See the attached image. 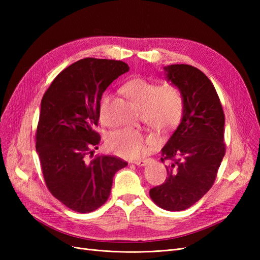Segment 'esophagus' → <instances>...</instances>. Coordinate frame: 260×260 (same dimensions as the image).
Returning a JSON list of instances; mask_svg holds the SVG:
<instances>
[{
  "instance_id": "esophagus-1",
  "label": "esophagus",
  "mask_w": 260,
  "mask_h": 260,
  "mask_svg": "<svg viewBox=\"0 0 260 260\" xmlns=\"http://www.w3.org/2000/svg\"><path fill=\"white\" fill-rule=\"evenodd\" d=\"M135 165H137V166H140V167H143L146 165V160L144 159H141V160H136V161H132Z\"/></svg>"
}]
</instances>
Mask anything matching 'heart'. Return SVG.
<instances>
[{"instance_id": "b5f03b06", "label": "heart", "mask_w": 260, "mask_h": 260, "mask_svg": "<svg viewBox=\"0 0 260 260\" xmlns=\"http://www.w3.org/2000/svg\"><path fill=\"white\" fill-rule=\"evenodd\" d=\"M124 92L142 108L145 123L160 132H169L179 123L183 113V99L171 83L158 85L145 78H135L124 84ZM111 96L105 94L101 101L100 117L107 122L106 112ZM156 143V138L135 128H122L109 133L106 145L111 152L123 158L135 159L143 156Z\"/></svg>"}]
</instances>
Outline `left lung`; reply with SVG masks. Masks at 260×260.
Instances as JSON below:
<instances>
[{"instance_id": "8db88e82", "label": "left lung", "mask_w": 260, "mask_h": 260, "mask_svg": "<svg viewBox=\"0 0 260 260\" xmlns=\"http://www.w3.org/2000/svg\"><path fill=\"white\" fill-rule=\"evenodd\" d=\"M164 72L182 95L183 113L161 148L160 160H171L168 177L149 195L160 208L180 211L200 201L215 182L225 153L224 114L214 84L200 69L176 64Z\"/></svg>"}]
</instances>
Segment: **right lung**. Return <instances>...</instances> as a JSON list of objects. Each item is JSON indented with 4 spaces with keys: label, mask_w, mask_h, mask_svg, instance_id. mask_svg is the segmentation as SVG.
<instances>
[{
    "label": "right lung",
    "mask_w": 260,
    "mask_h": 260,
    "mask_svg": "<svg viewBox=\"0 0 260 260\" xmlns=\"http://www.w3.org/2000/svg\"><path fill=\"white\" fill-rule=\"evenodd\" d=\"M129 66L120 60L83 58L57 75L41 101L36 149L45 184L72 210L91 212L107 201L118 170L128 162L93 155L102 95Z\"/></svg>",
    "instance_id": "right-lung-1"
}]
</instances>
